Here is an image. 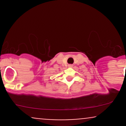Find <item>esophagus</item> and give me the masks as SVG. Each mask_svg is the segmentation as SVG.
I'll list each match as a JSON object with an SVG mask.
<instances>
[{"mask_svg": "<svg viewBox=\"0 0 126 126\" xmlns=\"http://www.w3.org/2000/svg\"><path fill=\"white\" fill-rule=\"evenodd\" d=\"M69 66V67H73V65H72V64H69V66Z\"/></svg>", "mask_w": 126, "mask_h": 126, "instance_id": "34e87169", "label": "esophagus"}]
</instances>
